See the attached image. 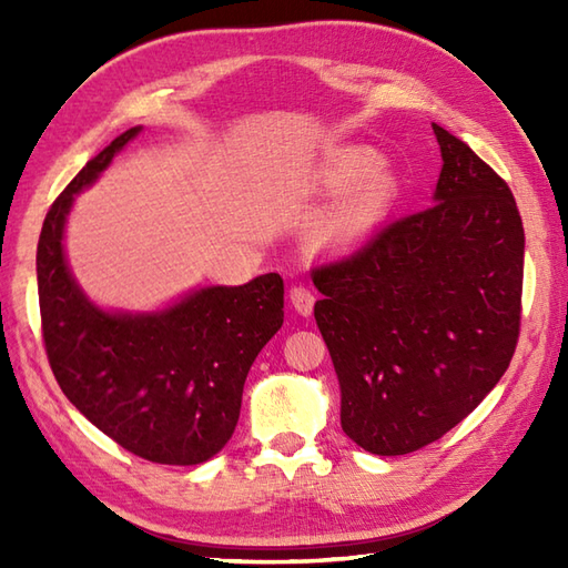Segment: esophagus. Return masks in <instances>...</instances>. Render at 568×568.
<instances>
[{"instance_id":"1","label":"esophagus","mask_w":568,"mask_h":568,"mask_svg":"<svg viewBox=\"0 0 568 568\" xmlns=\"http://www.w3.org/2000/svg\"><path fill=\"white\" fill-rule=\"evenodd\" d=\"M291 303L295 307L297 315H312V307H315V295H312V291L307 285H293L291 287Z\"/></svg>"}]
</instances>
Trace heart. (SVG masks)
I'll use <instances>...</instances> for the list:
<instances>
[{
  "label": "heart",
  "mask_w": 568,
  "mask_h": 568,
  "mask_svg": "<svg viewBox=\"0 0 568 568\" xmlns=\"http://www.w3.org/2000/svg\"><path fill=\"white\" fill-rule=\"evenodd\" d=\"M315 187L336 197L312 224V241L322 248L352 251L376 232L397 200V180L371 149H346L320 168Z\"/></svg>",
  "instance_id": "b5f03b06"
}]
</instances>
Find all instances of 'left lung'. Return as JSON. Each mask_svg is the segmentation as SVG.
<instances>
[{
	"mask_svg": "<svg viewBox=\"0 0 568 568\" xmlns=\"http://www.w3.org/2000/svg\"><path fill=\"white\" fill-rule=\"evenodd\" d=\"M432 129L444 161L432 207L312 271L342 429L378 456L417 452L474 413L520 336L525 229L513 192L462 139Z\"/></svg>",
	"mask_w": 568,
	"mask_h": 568,
	"instance_id": "obj_1",
	"label": "left lung"
}]
</instances>
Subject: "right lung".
I'll return each instance as SVG.
<instances>
[{
    "label": "right lung",
    "mask_w": 568,
    "mask_h": 568,
    "mask_svg": "<svg viewBox=\"0 0 568 568\" xmlns=\"http://www.w3.org/2000/svg\"><path fill=\"white\" fill-rule=\"evenodd\" d=\"M141 126L124 131L51 204L36 251L48 364L68 400L126 452L195 466L232 439L248 368L283 327V277L210 285L155 312H110L72 277L65 222Z\"/></svg>",
    "instance_id": "1"
}]
</instances>
